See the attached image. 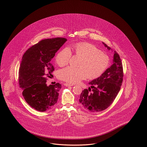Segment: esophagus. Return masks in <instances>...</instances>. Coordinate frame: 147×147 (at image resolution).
Returning a JSON list of instances; mask_svg holds the SVG:
<instances>
[{
    "mask_svg": "<svg viewBox=\"0 0 147 147\" xmlns=\"http://www.w3.org/2000/svg\"><path fill=\"white\" fill-rule=\"evenodd\" d=\"M64 85L66 87H68V86H73V85H71V84H67V83H65L64 84Z\"/></svg>",
    "mask_w": 147,
    "mask_h": 147,
    "instance_id": "34e87169",
    "label": "esophagus"
}]
</instances>
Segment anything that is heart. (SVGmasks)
<instances>
[{"label": "heart", "instance_id": "obj_1", "mask_svg": "<svg viewBox=\"0 0 147 147\" xmlns=\"http://www.w3.org/2000/svg\"><path fill=\"white\" fill-rule=\"evenodd\" d=\"M71 53L81 57L79 67L69 66L58 72L59 79L68 83H77L86 78L89 80L97 79L109 67L110 59L107 54L101 52L94 45L85 42H78L60 50L56 55V63L60 67L67 65Z\"/></svg>", "mask_w": 147, "mask_h": 147}]
</instances>
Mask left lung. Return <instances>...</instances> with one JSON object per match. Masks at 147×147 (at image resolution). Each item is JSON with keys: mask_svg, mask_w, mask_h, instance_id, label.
<instances>
[{"mask_svg": "<svg viewBox=\"0 0 147 147\" xmlns=\"http://www.w3.org/2000/svg\"><path fill=\"white\" fill-rule=\"evenodd\" d=\"M102 43L108 50L111 49ZM113 62L102 76L89 82L92 90L90 87L84 89L80 95L79 102L88 111L96 113L107 109L120 90L123 77V67L120 57L116 51L114 52Z\"/></svg>", "mask_w": 147, "mask_h": 147, "instance_id": "obj_1", "label": "left lung"}]
</instances>
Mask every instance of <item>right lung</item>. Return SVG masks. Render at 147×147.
Segmentation results:
<instances>
[{
	"instance_id": "obj_1",
	"label": "right lung",
	"mask_w": 147,
	"mask_h": 147,
	"mask_svg": "<svg viewBox=\"0 0 147 147\" xmlns=\"http://www.w3.org/2000/svg\"><path fill=\"white\" fill-rule=\"evenodd\" d=\"M67 39L55 38L41 40L22 56L19 71V84L22 95L31 107L39 111L49 110L57 102L59 83L47 86L54 67L51 61Z\"/></svg>"
}]
</instances>
